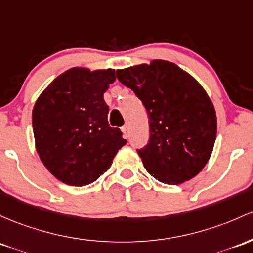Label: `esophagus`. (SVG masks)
Wrapping results in <instances>:
<instances>
[{"instance_id": "1", "label": "esophagus", "mask_w": 253, "mask_h": 253, "mask_svg": "<svg viewBox=\"0 0 253 253\" xmlns=\"http://www.w3.org/2000/svg\"><path fill=\"white\" fill-rule=\"evenodd\" d=\"M121 131H122V133H124V135H125V138H127V135H128V131H129V127H128V125H125V126H122L121 127Z\"/></svg>"}]
</instances>
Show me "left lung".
<instances>
[{"mask_svg":"<svg viewBox=\"0 0 253 253\" xmlns=\"http://www.w3.org/2000/svg\"><path fill=\"white\" fill-rule=\"evenodd\" d=\"M116 76L148 112L150 139L137 150L146 170L168 185L196 176L211 156L217 132L215 108L203 86L165 60L118 69Z\"/></svg>","mask_w":253,"mask_h":253,"instance_id":"left-lung-1","label":"left lung"}]
</instances>
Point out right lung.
Instances as JSON below:
<instances>
[{
	"instance_id": "obj_1",
	"label": "right lung",
	"mask_w": 253,
	"mask_h": 253,
	"mask_svg": "<svg viewBox=\"0 0 253 253\" xmlns=\"http://www.w3.org/2000/svg\"><path fill=\"white\" fill-rule=\"evenodd\" d=\"M112 68L63 72L41 93L32 110L36 150L46 169L61 182L85 186L112 166L126 144L108 124L104 92L115 82Z\"/></svg>"
}]
</instances>
